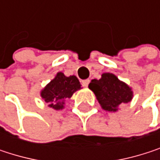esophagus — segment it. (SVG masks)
Here are the masks:
<instances>
[{
  "mask_svg": "<svg viewBox=\"0 0 160 160\" xmlns=\"http://www.w3.org/2000/svg\"><path fill=\"white\" fill-rule=\"evenodd\" d=\"M89 82H90V80H84L81 81V84H82V86H84V87H88Z\"/></svg>",
  "mask_w": 160,
  "mask_h": 160,
  "instance_id": "esophagus-1",
  "label": "esophagus"
}]
</instances>
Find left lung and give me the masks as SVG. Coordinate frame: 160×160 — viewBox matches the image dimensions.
<instances>
[{
    "instance_id": "8db88e82",
    "label": "left lung",
    "mask_w": 160,
    "mask_h": 160,
    "mask_svg": "<svg viewBox=\"0 0 160 160\" xmlns=\"http://www.w3.org/2000/svg\"><path fill=\"white\" fill-rule=\"evenodd\" d=\"M101 105L107 111H118V106L132 101L133 92L132 88L119 80L112 73H104L100 80H92L89 84Z\"/></svg>"
}]
</instances>
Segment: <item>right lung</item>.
Masks as SVG:
<instances>
[{"label": "right lung", "mask_w": 160, "mask_h": 160, "mask_svg": "<svg viewBox=\"0 0 160 160\" xmlns=\"http://www.w3.org/2000/svg\"><path fill=\"white\" fill-rule=\"evenodd\" d=\"M81 85L76 76L67 77L62 72H58L53 80L42 90V98L48 103L50 108L60 110L64 108L65 100L70 98L72 94L80 90Z\"/></svg>", "instance_id": "add662e5"}]
</instances>
